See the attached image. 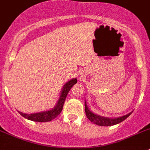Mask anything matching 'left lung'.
Returning a JSON list of instances; mask_svg holds the SVG:
<instances>
[{"label": "left lung", "mask_w": 150, "mask_h": 150, "mask_svg": "<svg viewBox=\"0 0 150 150\" xmlns=\"http://www.w3.org/2000/svg\"><path fill=\"white\" fill-rule=\"evenodd\" d=\"M84 108H85L86 115H87L88 119L91 122L94 123L95 125L100 126H112L115 125H117V124L123 122L124 120H125L126 118L132 113L130 112L128 114L125 115H123V116L118 117V118H106V117L100 116V115H96L93 112H92L89 109V108H88L86 101H84Z\"/></svg>", "instance_id": "left-lung-1"}]
</instances>
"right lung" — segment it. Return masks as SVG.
<instances>
[{"label":"right lung","mask_w":150,"mask_h":150,"mask_svg":"<svg viewBox=\"0 0 150 150\" xmlns=\"http://www.w3.org/2000/svg\"><path fill=\"white\" fill-rule=\"evenodd\" d=\"M76 79H71V80L69 81L68 82H66L63 85V88H62V91H61L60 96H59V99L58 100V102L57 103L56 106L53 109H50L48 111H44L38 113H32V114H26V113H23L19 111L18 112H19V113L22 116L27 118L28 120L38 122H50L53 119H54L56 117L58 116L59 113L62 112L66 96H67L70 89L72 88V86L76 84Z\"/></svg>","instance_id":"obj_1"}]
</instances>
